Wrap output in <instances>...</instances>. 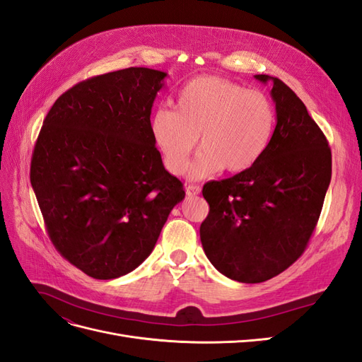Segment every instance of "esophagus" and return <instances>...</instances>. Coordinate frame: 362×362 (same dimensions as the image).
<instances>
[{
    "mask_svg": "<svg viewBox=\"0 0 362 362\" xmlns=\"http://www.w3.org/2000/svg\"><path fill=\"white\" fill-rule=\"evenodd\" d=\"M185 193H187L190 198H193V196H198L201 193V187L199 185H189V187L185 189Z\"/></svg>",
    "mask_w": 362,
    "mask_h": 362,
    "instance_id": "esophagus-1",
    "label": "esophagus"
}]
</instances>
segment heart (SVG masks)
Instances as JSON below:
<instances>
[{
    "instance_id": "obj_1",
    "label": "heart",
    "mask_w": 362,
    "mask_h": 362,
    "mask_svg": "<svg viewBox=\"0 0 362 362\" xmlns=\"http://www.w3.org/2000/svg\"><path fill=\"white\" fill-rule=\"evenodd\" d=\"M276 113L269 96L218 76H199L185 84L177 110L160 107L149 120L151 136L169 172L181 175L193 151H202L190 168L192 178L225 169L243 173L264 156Z\"/></svg>"
}]
</instances>
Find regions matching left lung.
I'll use <instances>...</instances> for the list:
<instances>
[{
  "mask_svg": "<svg viewBox=\"0 0 362 362\" xmlns=\"http://www.w3.org/2000/svg\"><path fill=\"white\" fill-rule=\"evenodd\" d=\"M255 78L273 83L270 145L254 168L204 185L210 211L199 229L211 264L246 284L279 275L303 254L332 175L331 148L299 96L275 76Z\"/></svg>",
  "mask_w": 362,
  "mask_h": 362,
  "instance_id": "left-lung-1",
  "label": "left lung"
}]
</instances>
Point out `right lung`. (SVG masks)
<instances>
[{"instance_id": "obj_1", "label": "right lung", "mask_w": 362, "mask_h": 362, "mask_svg": "<svg viewBox=\"0 0 362 362\" xmlns=\"http://www.w3.org/2000/svg\"><path fill=\"white\" fill-rule=\"evenodd\" d=\"M166 75L127 68L75 84L54 103L36 140L30 181L48 235L95 279L139 267L185 196L149 129Z\"/></svg>"}]
</instances>
